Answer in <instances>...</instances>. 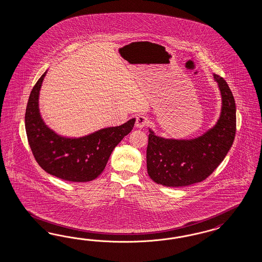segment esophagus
Returning <instances> with one entry per match:
<instances>
[{
	"instance_id": "34e87169",
	"label": "esophagus",
	"mask_w": 262,
	"mask_h": 262,
	"mask_svg": "<svg viewBox=\"0 0 262 262\" xmlns=\"http://www.w3.org/2000/svg\"><path fill=\"white\" fill-rule=\"evenodd\" d=\"M149 124V119L148 117L144 116V115H138L136 117V121H135V127L138 128H142V127L147 126Z\"/></svg>"
}]
</instances>
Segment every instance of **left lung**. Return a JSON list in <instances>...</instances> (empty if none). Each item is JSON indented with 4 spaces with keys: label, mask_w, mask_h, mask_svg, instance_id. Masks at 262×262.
<instances>
[{
    "label": "left lung",
    "mask_w": 262,
    "mask_h": 262,
    "mask_svg": "<svg viewBox=\"0 0 262 262\" xmlns=\"http://www.w3.org/2000/svg\"><path fill=\"white\" fill-rule=\"evenodd\" d=\"M213 78L222 98L213 127L191 139L160 137L149 128L147 170L155 183L181 187L203 182L230 151L236 130L235 101L226 80L215 74Z\"/></svg>",
    "instance_id": "8db88e82"
}]
</instances>
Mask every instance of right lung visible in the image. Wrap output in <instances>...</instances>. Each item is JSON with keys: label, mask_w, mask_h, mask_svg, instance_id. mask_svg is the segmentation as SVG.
I'll return each instance as SVG.
<instances>
[{"label": "right lung", "mask_w": 262, "mask_h": 262, "mask_svg": "<svg viewBox=\"0 0 262 262\" xmlns=\"http://www.w3.org/2000/svg\"><path fill=\"white\" fill-rule=\"evenodd\" d=\"M46 74L47 71L32 88L25 114L26 133L33 157L43 170L56 178L74 183L93 181L102 174L114 148L132 132L135 119L78 138L57 135L40 114V89Z\"/></svg>", "instance_id": "obj_1"}]
</instances>
